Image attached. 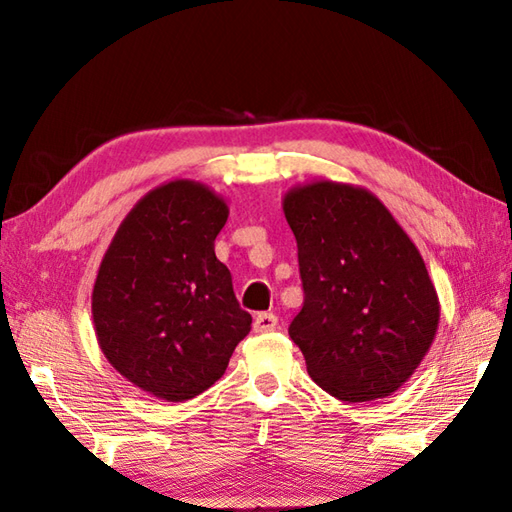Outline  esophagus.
Instances as JSON below:
<instances>
[{
    "label": "esophagus",
    "mask_w": 512,
    "mask_h": 512,
    "mask_svg": "<svg viewBox=\"0 0 512 512\" xmlns=\"http://www.w3.org/2000/svg\"><path fill=\"white\" fill-rule=\"evenodd\" d=\"M277 328V317L273 312H259L253 323V330L264 334V332H273Z\"/></svg>",
    "instance_id": "34e87169"
}]
</instances>
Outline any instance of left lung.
<instances>
[{
	"label": "left lung",
	"mask_w": 512,
	"mask_h": 512,
	"mask_svg": "<svg viewBox=\"0 0 512 512\" xmlns=\"http://www.w3.org/2000/svg\"><path fill=\"white\" fill-rule=\"evenodd\" d=\"M303 308L288 334L310 378L367 402L405 385L438 332L440 301L416 244L367 189L319 180L284 198Z\"/></svg>",
	"instance_id": "8db88e82"
}]
</instances>
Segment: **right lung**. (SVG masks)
Instances as JSON below:
<instances>
[{
  "label": "right lung",
  "instance_id": "1",
  "mask_svg": "<svg viewBox=\"0 0 512 512\" xmlns=\"http://www.w3.org/2000/svg\"><path fill=\"white\" fill-rule=\"evenodd\" d=\"M226 217L204 184H162L127 213L96 275L92 317L105 358L160 400L209 389L250 332L253 317L215 257Z\"/></svg>",
  "mask_w": 512,
  "mask_h": 512
}]
</instances>
